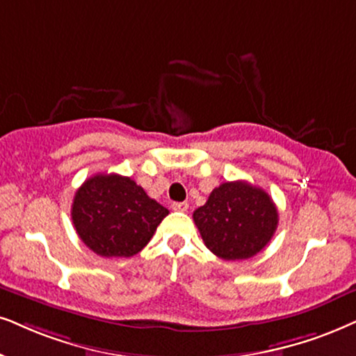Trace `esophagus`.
<instances>
[{"label": "esophagus", "instance_id": "esophagus-1", "mask_svg": "<svg viewBox=\"0 0 356 356\" xmlns=\"http://www.w3.org/2000/svg\"><path fill=\"white\" fill-rule=\"evenodd\" d=\"M170 207H172V210H175V211H187V209H188L187 202H174Z\"/></svg>", "mask_w": 356, "mask_h": 356}]
</instances>
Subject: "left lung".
Instances as JSON below:
<instances>
[{"label": "left lung", "mask_w": 356, "mask_h": 356, "mask_svg": "<svg viewBox=\"0 0 356 356\" xmlns=\"http://www.w3.org/2000/svg\"><path fill=\"white\" fill-rule=\"evenodd\" d=\"M211 253L227 261L253 258L271 241L279 213L268 192L245 181L223 182L193 211Z\"/></svg>", "instance_id": "1"}]
</instances>
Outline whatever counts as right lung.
<instances>
[{
  "label": "right lung",
  "mask_w": 356,
  "mask_h": 356,
  "mask_svg": "<svg viewBox=\"0 0 356 356\" xmlns=\"http://www.w3.org/2000/svg\"><path fill=\"white\" fill-rule=\"evenodd\" d=\"M168 213L131 177L118 174L87 179L72 204V222L80 240L105 258L139 253Z\"/></svg>",
  "instance_id": "right-lung-1"
}]
</instances>
